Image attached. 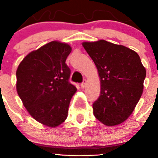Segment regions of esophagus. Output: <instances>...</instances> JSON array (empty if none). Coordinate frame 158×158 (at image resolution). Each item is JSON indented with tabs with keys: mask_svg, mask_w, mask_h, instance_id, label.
I'll return each instance as SVG.
<instances>
[{
	"mask_svg": "<svg viewBox=\"0 0 158 158\" xmlns=\"http://www.w3.org/2000/svg\"><path fill=\"white\" fill-rule=\"evenodd\" d=\"M87 85V81L86 80H84L83 82L81 83V86L82 89H84V88H85Z\"/></svg>",
	"mask_w": 158,
	"mask_h": 158,
	"instance_id": "1",
	"label": "esophagus"
}]
</instances>
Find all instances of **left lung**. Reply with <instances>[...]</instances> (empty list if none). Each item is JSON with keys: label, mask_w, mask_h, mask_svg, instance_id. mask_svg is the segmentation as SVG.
Segmentation results:
<instances>
[{"label": "left lung", "mask_w": 158, "mask_h": 158, "mask_svg": "<svg viewBox=\"0 0 158 158\" xmlns=\"http://www.w3.org/2000/svg\"><path fill=\"white\" fill-rule=\"evenodd\" d=\"M98 69L100 95L92 104L94 116L106 126L129 118L143 92L145 67L135 51L106 40L83 42Z\"/></svg>", "instance_id": "left-lung-1"}]
</instances>
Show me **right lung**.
I'll return each instance as SVG.
<instances>
[{
    "mask_svg": "<svg viewBox=\"0 0 158 158\" xmlns=\"http://www.w3.org/2000/svg\"><path fill=\"white\" fill-rule=\"evenodd\" d=\"M71 47L54 40L29 53L16 70V90L29 114L40 124L59 126L67 118L76 87L66 60Z\"/></svg>",
    "mask_w": 158,
    "mask_h": 158,
    "instance_id": "add662e5",
    "label": "right lung"
}]
</instances>
